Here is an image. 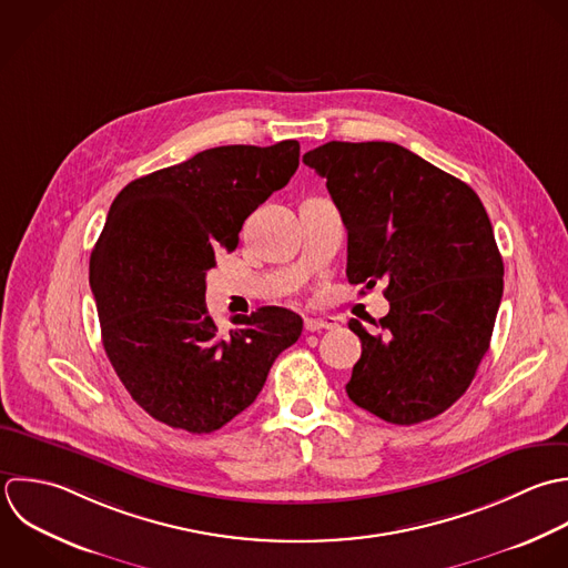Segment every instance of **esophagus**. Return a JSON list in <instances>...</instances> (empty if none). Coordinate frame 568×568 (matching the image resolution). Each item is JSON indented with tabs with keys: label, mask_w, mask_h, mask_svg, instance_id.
<instances>
[{
	"label": "esophagus",
	"mask_w": 568,
	"mask_h": 568,
	"mask_svg": "<svg viewBox=\"0 0 568 568\" xmlns=\"http://www.w3.org/2000/svg\"><path fill=\"white\" fill-rule=\"evenodd\" d=\"M336 327H338L336 318H305L307 332H323V329H336Z\"/></svg>",
	"instance_id": "esophagus-1"
}]
</instances>
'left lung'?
Returning <instances> with one entry per match:
<instances>
[{"label": "left lung", "mask_w": 568, "mask_h": 568, "mask_svg": "<svg viewBox=\"0 0 568 568\" xmlns=\"http://www.w3.org/2000/svg\"><path fill=\"white\" fill-rule=\"evenodd\" d=\"M347 230V278L385 281L389 314L349 329L363 354L347 396L392 425L449 409L489 349L505 265L480 196L412 150L389 141H329L303 156Z\"/></svg>", "instance_id": "obj_1"}]
</instances>
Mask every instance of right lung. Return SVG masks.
Listing matches in <instances>:
<instances>
[{
	"label": "right lung",
	"mask_w": 568,
	"mask_h": 568,
	"mask_svg": "<svg viewBox=\"0 0 568 568\" xmlns=\"http://www.w3.org/2000/svg\"><path fill=\"white\" fill-rule=\"evenodd\" d=\"M294 139L210 148L130 181L90 254L103 349L154 420L212 434L261 394L270 367L303 332L285 307H261L221 332L205 305L214 252H234L245 219L298 168Z\"/></svg>",
	"instance_id": "right-lung-1"
}]
</instances>
